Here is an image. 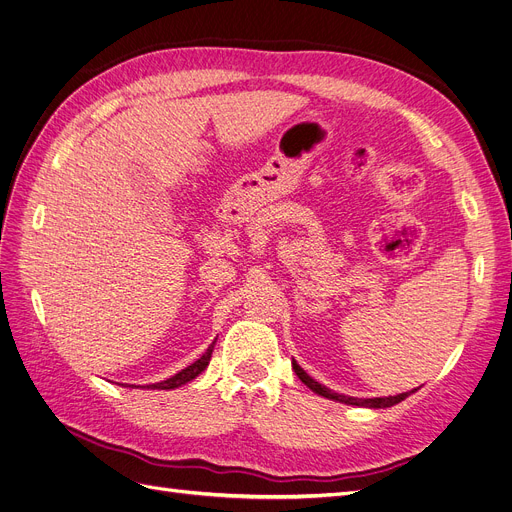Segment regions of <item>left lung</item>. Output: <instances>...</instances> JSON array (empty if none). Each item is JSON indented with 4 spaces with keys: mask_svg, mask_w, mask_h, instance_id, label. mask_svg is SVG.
I'll return each mask as SVG.
<instances>
[{
    "mask_svg": "<svg viewBox=\"0 0 512 512\" xmlns=\"http://www.w3.org/2000/svg\"><path fill=\"white\" fill-rule=\"evenodd\" d=\"M291 367H294V371H296V375L300 377V381H302L304 385H308L314 394H319V396L329 398V400H335V402H342V404L362 406V408H389V406H394V404L406 400L410 394H415L417 389H419V387H417V389H410V392H404V394H398V396H387V398H354V396H346V394H335L333 389L321 385L319 381H314V379L300 367V364H298L296 360H291Z\"/></svg>",
    "mask_w": 512,
    "mask_h": 512,
    "instance_id": "left-lung-1",
    "label": "left lung"
}]
</instances>
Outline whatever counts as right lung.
<instances>
[{
    "label": "right lung",
    "mask_w": 512,
    "mask_h": 512,
    "mask_svg": "<svg viewBox=\"0 0 512 512\" xmlns=\"http://www.w3.org/2000/svg\"><path fill=\"white\" fill-rule=\"evenodd\" d=\"M212 350H214V342L208 346V350L193 362V364H189V367H185L183 371H179L177 375H173L170 379H166V381H160V383H152V385H143L145 389H175V387H181V385H185V383H189L191 379H196L206 367H208V362H210V356H212Z\"/></svg>",
    "instance_id": "add662e5"
}]
</instances>
